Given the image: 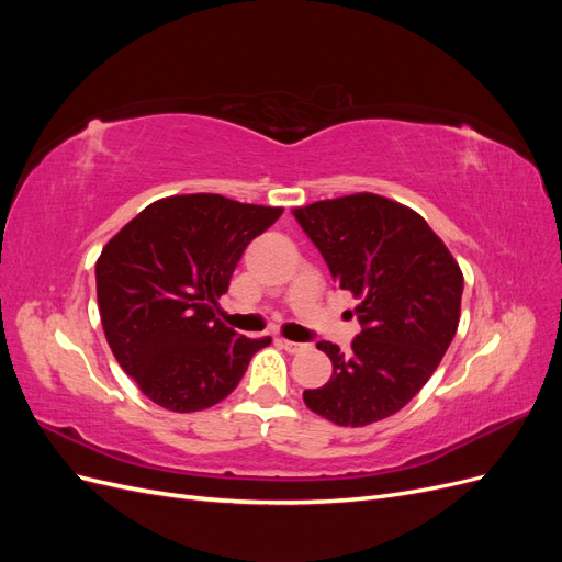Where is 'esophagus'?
Returning a JSON list of instances; mask_svg holds the SVG:
<instances>
[{
  "mask_svg": "<svg viewBox=\"0 0 562 562\" xmlns=\"http://www.w3.org/2000/svg\"><path fill=\"white\" fill-rule=\"evenodd\" d=\"M279 345L288 351V353H300V351H304L307 349V345H302V342H293V339H279Z\"/></svg>",
  "mask_w": 562,
  "mask_h": 562,
  "instance_id": "34e87169",
  "label": "esophagus"
}]
</instances>
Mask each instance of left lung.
Instances as JSON below:
<instances>
[{"label":"left lung","mask_w":562,"mask_h":562,"mask_svg":"<svg viewBox=\"0 0 562 562\" xmlns=\"http://www.w3.org/2000/svg\"><path fill=\"white\" fill-rule=\"evenodd\" d=\"M293 215L339 288L359 300L353 314L361 323L347 356L337 345H316L333 361V375L302 398L339 427L391 417L429 382L452 342L462 269L427 220L380 194L316 201Z\"/></svg>","instance_id":"8db88e82"}]
</instances>
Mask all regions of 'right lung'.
I'll return each mask as SVG.
<instances>
[{"label": "right lung", "instance_id": "obj_1", "mask_svg": "<svg viewBox=\"0 0 562 562\" xmlns=\"http://www.w3.org/2000/svg\"><path fill=\"white\" fill-rule=\"evenodd\" d=\"M281 213L178 194L149 203L105 244L95 262L100 321L114 359L149 401L173 413L206 411L271 342L234 333L215 307L246 246Z\"/></svg>", "mask_w": 562, "mask_h": 562}]
</instances>
